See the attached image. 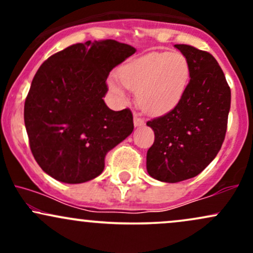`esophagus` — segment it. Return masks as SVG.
I'll use <instances>...</instances> for the list:
<instances>
[{"label": "esophagus", "instance_id": "esophagus-1", "mask_svg": "<svg viewBox=\"0 0 253 253\" xmlns=\"http://www.w3.org/2000/svg\"><path fill=\"white\" fill-rule=\"evenodd\" d=\"M144 124H145L144 119H141L138 114H134V126L141 127V126H144Z\"/></svg>", "mask_w": 253, "mask_h": 253}]
</instances>
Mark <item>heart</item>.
<instances>
[{
    "label": "heart",
    "mask_w": 253,
    "mask_h": 253,
    "mask_svg": "<svg viewBox=\"0 0 253 253\" xmlns=\"http://www.w3.org/2000/svg\"><path fill=\"white\" fill-rule=\"evenodd\" d=\"M190 77L187 58L178 52H151L128 62L118 71L120 83L136 91V100L145 112L163 115L182 100ZM109 88L120 100H126L124 90L110 82Z\"/></svg>",
    "instance_id": "obj_1"
}]
</instances>
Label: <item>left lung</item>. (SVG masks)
Instances as JSON below:
<instances>
[{
	"instance_id": "left-lung-1",
	"label": "left lung",
	"mask_w": 253,
	"mask_h": 253,
	"mask_svg": "<svg viewBox=\"0 0 253 253\" xmlns=\"http://www.w3.org/2000/svg\"><path fill=\"white\" fill-rule=\"evenodd\" d=\"M187 58L190 81L179 103L147 121L155 143L146 169L161 182L177 183L202 172L221 149L231 108V89L216 59L189 45H175Z\"/></svg>"
}]
</instances>
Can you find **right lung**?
Wrapping results in <instances>:
<instances>
[{
    "label": "right lung",
    "mask_w": 253,
    "mask_h": 253,
    "mask_svg": "<svg viewBox=\"0 0 253 253\" xmlns=\"http://www.w3.org/2000/svg\"><path fill=\"white\" fill-rule=\"evenodd\" d=\"M115 40L75 43L42 64L25 102V126L39 167L57 181L88 182L110 150L133 132L128 108L104 103L113 68L135 53Z\"/></svg>",
    "instance_id": "obj_1"
}]
</instances>
